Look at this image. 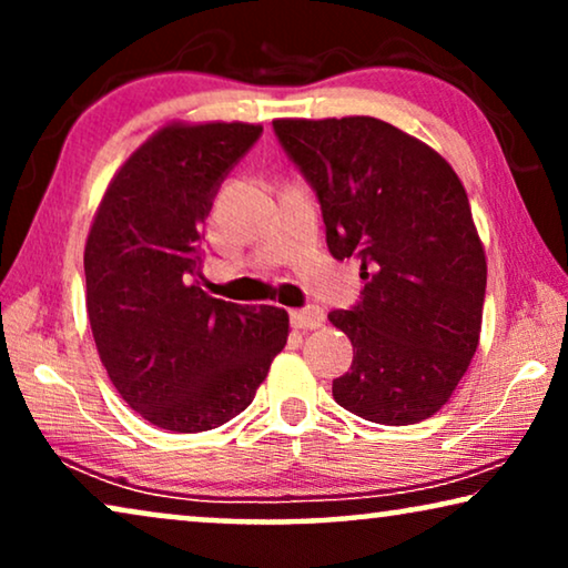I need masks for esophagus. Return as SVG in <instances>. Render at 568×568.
<instances>
[{
    "label": "esophagus",
    "instance_id": "1",
    "mask_svg": "<svg viewBox=\"0 0 568 568\" xmlns=\"http://www.w3.org/2000/svg\"><path fill=\"white\" fill-rule=\"evenodd\" d=\"M325 321V313L317 305H307L302 310H294L292 313V323L294 328H302V331H313V328H321Z\"/></svg>",
    "mask_w": 568,
    "mask_h": 568
}]
</instances>
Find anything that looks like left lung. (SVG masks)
Wrapping results in <instances>:
<instances>
[{
  "instance_id": "8db88e82",
  "label": "left lung",
  "mask_w": 568,
  "mask_h": 568,
  "mask_svg": "<svg viewBox=\"0 0 568 568\" xmlns=\"http://www.w3.org/2000/svg\"><path fill=\"white\" fill-rule=\"evenodd\" d=\"M274 134L315 191L333 258L362 261L356 305L328 313L356 348L333 398L387 426L434 416L468 369L484 317L486 255L460 178L369 115L282 119Z\"/></svg>"
}]
</instances>
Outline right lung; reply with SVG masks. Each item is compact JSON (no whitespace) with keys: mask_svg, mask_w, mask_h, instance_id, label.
Segmentation results:
<instances>
[{"mask_svg":"<svg viewBox=\"0 0 568 568\" xmlns=\"http://www.w3.org/2000/svg\"><path fill=\"white\" fill-rule=\"evenodd\" d=\"M261 134L253 123L160 129L92 222L84 282L98 354L121 398L160 429L209 432L243 414L290 336L286 310L196 284L216 191Z\"/></svg>","mask_w":568,"mask_h":568,"instance_id":"add662e5","label":"right lung"}]
</instances>
